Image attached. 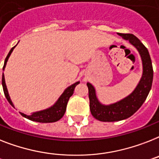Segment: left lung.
Wrapping results in <instances>:
<instances>
[{"instance_id": "1", "label": "left lung", "mask_w": 159, "mask_h": 159, "mask_svg": "<svg viewBox=\"0 0 159 159\" xmlns=\"http://www.w3.org/2000/svg\"><path fill=\"white\" fill-rule=\"evenodd\" d=\"M118 35L122 37V38L128 40L130 43L139 50L143 62V75L137 87L131 95L121 101L107 106L102 105L98 101L92 85L86 84L88 87L91 113L95 119L101 122H116L133 115L146 100L153 82V66L146 47L133 34L118 33Z\"/></svg>"}]
</instances>
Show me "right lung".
<instances>
[{"instance_id": "right-lung-1", "label": "right lung", "mask_w": 159, "mask_h": 159, "mask_svg": "<svg viewBox=\"0 0 159 159\" xmlns=\"http://www.w3.org/2000/svg\"><path fill=\"white\" fill-rule=\"evenodd\" d=\"M15 46L12 47V49L10 50L8 55L6 56V60H5V64H4L3 66V69L5 68V67H6V62L8 60L10 54H11V52H12ZM79 83V82H76V83L73 84V85L69 86V87H68V88L64 91V92L62 94L61 96L59 97L58 101L56 102V104H55L54 106L51 107V108H50V109H46V110L43 111H40V112H37V113H33V114H31V115H26V114H24V113H21V114L24 116V117H26V118H28V119L29 120H32V121H35V122H43V123H46V122H57V121H59V120L60 119V118H62V117L64 115L65 111H66V107L68 100H69V98L73 95V91H74L76 86ZM2 86H3L4 94L6 95V99H7V100L9 101V103L14 107V104H13V103L11 102V100H10L8 91H7V88H6L4 73L3 75H2Z\"/></svg>"}]
</instances>
